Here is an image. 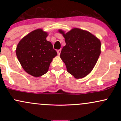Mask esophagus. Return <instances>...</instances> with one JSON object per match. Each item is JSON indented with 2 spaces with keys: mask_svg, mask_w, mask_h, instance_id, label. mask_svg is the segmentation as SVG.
I'll use <instances>...</instances> for the list:
<instances>
[{
  "mask_svg": "<svg viewBox=\"0 0 121 121\" xmlns=\"http://www.w3.org/2000/svg\"><path fill=\"white\" fill-rule=\"evenodd\" d=\"M57 54L59 55H60V53H61V49H59L57 50Z\"/></svg>",
  "mask_w": 121,
  "mask_h": 121,
  "instance_id": "1",
  "label": "esophagus"
}]
</instances>
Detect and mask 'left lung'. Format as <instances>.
<instances>
[{
	"instance_id": "8db88e82",
	"label": "left lung",
	"mask_w": 121,
	"mask_h": 121,
	"mask_svg": "<svg viewBox=\"0 0 121 121\" xmlns=\"http://www.w3.org/2000/svg\"><path fill=\"white\" fill-rule=\"evenodd\" d=\"M59 32L65 38L60 58L68 73L76 78H82L89 74L101 54V41L87 30L74 28L65 33Z\"/></svg>"
}]
</instances>
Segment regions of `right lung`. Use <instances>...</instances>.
Wrapping results in <instances>:
<instances>
[{
  "instance_id": "obj_1",
  "label": "right lung",
  "mask_w": 121,
  "mask_h": 121,
  "mask_svg": "<svg viewBox=\"0 0 121 121\" xmlns=\"http://www.w3.org/2000/svg\"><path fill=\"white\" fill-rule=\"evenodd\" d=\"M48 35L42 29H37L25 36L16 47V56L22 68L35 77L45 74L57 55L52 43L47 40Z\"/></svg>"
}]
</instances>
